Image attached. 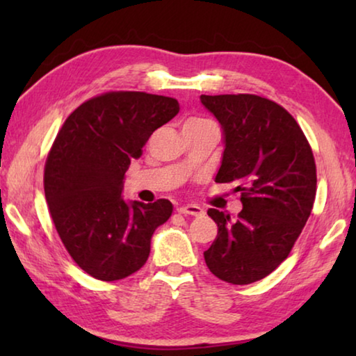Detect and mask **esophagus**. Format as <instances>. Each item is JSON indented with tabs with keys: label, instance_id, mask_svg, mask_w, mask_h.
Segmentation results:
<instances>
[{
	"label": "esophagus",
	"instance_id": "1",
	"mask_svg": "<svg viewBox=\"0 0 356 356\" xmlns=\"http://www.w3.org/2000/svg\"><path fill=\"white\" fill-rule=\"evenodd\" d=\"M177 212L182 215H193V216H202L204 210L196 206V204H186V206H180L177 207Z\"/></svg>",
	"mask_w": 356,
	"mask_h": 356
}]
</instances>
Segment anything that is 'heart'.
Instances as JSON below:
<instances>
[{"instance_id":"1","label":"heart","mask_w":356,"mask_h":356,"mask_svg":"<svg viewBox=\"0 0 356 356\" xmlns=\"http://www.w3.org/2000/svg\"><path fill=\"white\" fill-rule=\"evenodd\" d=\"M201 122H207L206 119H200V118H191L185 122V125H190V124H201Z\"/></svg>"}]
</instances>
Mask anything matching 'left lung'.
<instances>
[{
	"instance_id": "8db88e82",
	"label": "left lung",
	"mask_w": 356,
	"mask_h": 356,
	"mask_svg": "<svg viewBox=\"0 0 356 356\" xmlns=\"http://www.w3.org/2000/svg\"><path fill=\"white\" fill-rule=\"evenodd\" d=\"M222 129L215 182H238L236 220L216 209L218 226L204 259L210 272L243 286L270 275L289 256L316 200V163L308 140L284 108L252 94L201 95Z\"/></svg>"
}]
</instances>
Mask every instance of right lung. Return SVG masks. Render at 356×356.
Listing matches in <instances>:
<instances>
[{
    "label": "right lung",
    "instance_id": "add662e5",
    "mask_svg": "<svg viewBox=\"0 0 356 356\" xmlns=\"http://www.w3.org/2000/svg\"><path fill=\"white\" fill-rule=\"evenodd\" d=\"M179 102L119 91L84 102L65 119L47 156L44 188L53 222L78 267L100 281L127 278L146 264L155 229L172 204L125 201V171Z\"/></svg>",
    "mask_w": 356,
    "mask_h": 356
}]
</instances>
